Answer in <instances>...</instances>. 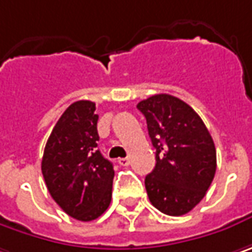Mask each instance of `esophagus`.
Returning a JSON list of instances; mask_svg holds the SVG:
<instances>
[{
	"label": "esophagus",
	"mask_w": 252,
	"mask_h": 252,
	"mask_svg": "<svg viewBox=\"0 0 252 252\" xmlns=\"http://www.w3.org/2000/svg\"><path fill=\"white\" fill-rule=\"evenodd\" d=\"M118 164L123 165V167H128V165H129V158H128V157H126V158H120V159H118Z\"/></svg>",
	"instance_id": "1"
}]
</instances>
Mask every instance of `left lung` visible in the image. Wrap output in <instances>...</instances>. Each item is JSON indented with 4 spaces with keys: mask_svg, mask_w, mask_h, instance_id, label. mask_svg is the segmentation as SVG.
Instances as JSON below:
<instances>
[{
    "mask_svg": "<svg viewBox=\"0 0 252 252\" xmlns=\"http://www.w3.org/2000/svg\"><path fill=\"white\" fill-rule=\"evenodd\" d=\"M151 142L156 168L145 177L151 204L167 215L189 213L204 197L217 170V153L200 115L177 96L157 94L138 102Z\"/></svg>",
    "mask_w": 252,
    "mask_h": 252,
    "instance_id": "obj_1",
    "label": "left lung"
}]
</instances>
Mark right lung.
<instances>
[{
  "label": "right lung",
  "instance_id": "right-lung-1",
  "mask_svg": "<svg viewBox=\"0 0 252 252\" xmlns=\"http://www.w3.org/2000/svg\"><path fill=\"white\" fill-rule=\"evenodd\" d=\"M95 104H71L52 128L41 171L47 188L63 211L80 221H93L108 208L114 167L98 150Z\"/></svg>",
  "mask_w": 252,
  "mask_h": 252
}]
</instances>
